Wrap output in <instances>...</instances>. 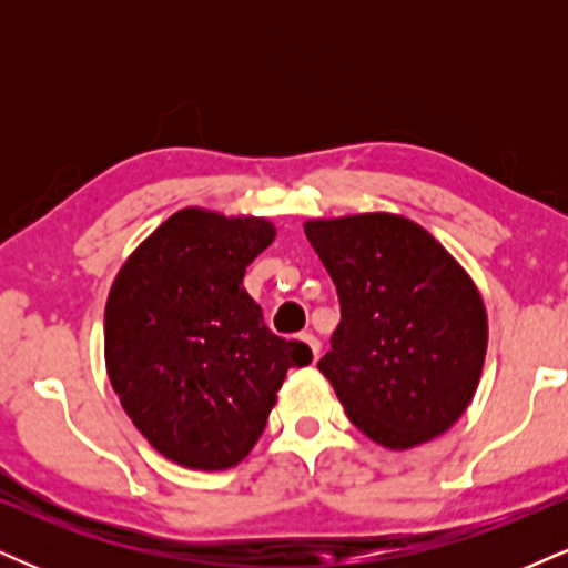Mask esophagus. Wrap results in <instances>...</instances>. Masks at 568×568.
I'll return each mask as SVG.
<instances>
[{
  "mask_svg": "<svg viewBox=\"0 0 568 568\" xmlns=\"http://www.w3.org/2000/svg\"><path fill=\"white\" fill-rule=\"evenodd\" d=\"M302 342L312 349V357L317 361V357H321V338H317L315 334H302Z\"/></svg>",
  "mask_w": 568,
  "mask_h": 568,
  "instance_id": "obj_1",
  "label": "esophagus"
}]
</instances>
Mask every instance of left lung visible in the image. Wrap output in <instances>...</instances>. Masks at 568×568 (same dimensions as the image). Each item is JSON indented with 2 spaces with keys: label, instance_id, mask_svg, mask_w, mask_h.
<instances>
[{
  "label": "left lung",
  "instance_id": "1",
  "mask_svg": "<svg viewBox=\"0 0 568 568\" xmlns=\"http://www.w3.org/2000/svg\"><path fill=\"white\" fill-rule=\"evenodd\" d=\"M342 323L317 363L361 433L384 448L438 438L484 368L480 293L433 234L393 213L306 221Z\"/></svg>",
  "mask_w": 568,
  "mask_h": 568
}]
</instances>
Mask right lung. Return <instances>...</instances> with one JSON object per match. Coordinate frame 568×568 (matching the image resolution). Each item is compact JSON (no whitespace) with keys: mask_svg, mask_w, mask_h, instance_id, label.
I'll use <instances>...</instances> for the list:
<instances>
[{"mask_svg":"<svg viewBox=\"0 0 568 568\" xmlns=\"http://www.w3.org/2000/svg\"><path fill=\"white\" fill-rule=\"evenodd\" d=\"M264 219L186 207L135 247L106 302V371L141 435L175 465L226 470L264 433L277 389L312 349L266 328L245 266Z\"/></svg>","mask_w":568,"mask_h":568,"instance_id":"right-lung-1","label":"right lung"}]
</instances>
